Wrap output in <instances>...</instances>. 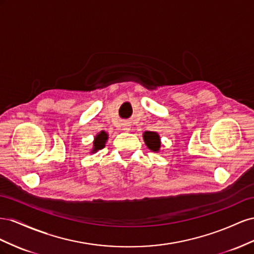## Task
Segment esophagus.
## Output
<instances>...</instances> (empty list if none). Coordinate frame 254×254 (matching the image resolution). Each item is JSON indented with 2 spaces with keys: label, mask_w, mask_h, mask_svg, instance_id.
<instances>
[{
  "label": "esophagus",
  "mask_w": 254,
  "mask_h": 254,
  "mask_svg": "<svg viewBox=\"0 0 254 254\" xmlns=\"http://www.w3.org/2000/svg\"><path fill=\"white\" fill-rule=\"evenodd\" d=\"M129 127H131V126H129L128 122H123L122 123V128L125 129V131H129Z\"/></svg>",
  "instance_id": "esophagus-1"
}]
</instances>
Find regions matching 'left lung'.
I'll return each mask as SVG.
<instances>
[{"label":"left lung","instance_id":"1","mask_svg":"<svg viewBox=\"0 0 254 254\" xmlns=\"http://www.w3.org/2000/svg\"><path fill=\"white\" fill-rule=\"evenodd\" d=\"M143 139L150 150L154 152H157L159 150V147H161V141H159V136L156 133L144 132Z\"/></svg>","mask_w":254,"mask_h":254}]
</instances>
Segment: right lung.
Listing matches in <instances>:
<instances>
[{"instance_id":"obj_1","label":"right lung","mask_w":254,"mask_h":254,"mask_svg":"<svg viewBox=\"0 0 254 254\" xmlns=\"http://www.w3.org/2000/svg\"><path fill=\"white\" fill-rule=\"evenodd\" d=\"M107 139V134L105 132H101L97 137H96V140L95 142H93V151H97V150H100V149H103L104 146H105V141Z\"/></svg>"}]
</instances>
